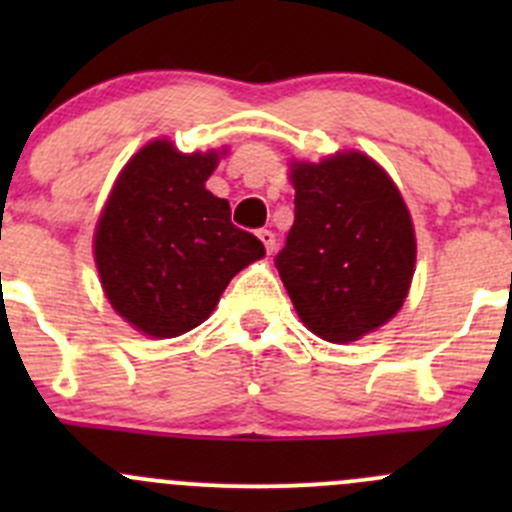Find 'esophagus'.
<instances>
[{"label": "esophagus", "mask_w": 512, "mask_h": 512, "mask_svg": "<svg viewBox=\"0 0 512 512\" xmlns=\"http://www.w3.org/2000/svg\"><path fill=\"white\" fill-rule=\"evenodd\" d=\"M257 237H260L262 245H265L267 255H272V252H275V245H277L275 232H272V230H260V232H257Z\"/></svg>", "instance_id": "1"}]
</instances>
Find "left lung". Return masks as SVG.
<instances>
[{
    "mask_svg": "<svg viewBox=\"0 0 512 512\" xmlns=\"http://www.w3.org/2000/svg\"><path fill=\"white\" fill-rule=\"evenodd\" d=\"M294 225L275 265L299 319L349 344L389 322L409 294L416 235L399 188L359 151L294 160Z\"/></svg>",
    "mask_w": 512,
    "mask_h": 512,
    "instance_id": "8db88e82",
    "label": "left lung"
}]
</instances>
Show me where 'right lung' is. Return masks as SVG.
<instances>
[{"label":"right lung","instance_id":"add662e5","mask_svg":"<svg viewBox=\"0 0 512 512\" xmlns=\"http://www.w3.org/2000/svg\"><path fill=\"white\" fill-rule=\"evenodd\" d=\"M220 153H180L165 138L143 146L118 175L94 235L111 307L138 332L180 337L213 314L232 277L265 245L230 220L205 180Z\"/></svg>","mask_w":512,"mask_h":512}]
</instances>
